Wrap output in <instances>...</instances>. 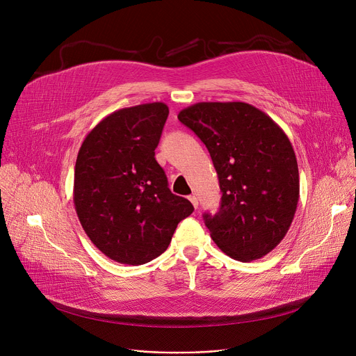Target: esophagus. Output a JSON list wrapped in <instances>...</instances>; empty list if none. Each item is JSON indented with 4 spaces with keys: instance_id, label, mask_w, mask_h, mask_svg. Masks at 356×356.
Segmentation results:
<instances>
[{
    "instance_id": "34e87169",
    "label": "esophagus",
    "mask_w": 356,
    "mask_h": 356,
    "mask_svg": "<svg viewBox=\"0 0 356 356\" xmlns=\"http://www.w3.org/2000/svg\"><path fill=\"white\" fill-rule=\"evenodd\" d=\"M188 200L191 201V204L194 209H198V198L195 195H188Z\"/></svg>"
}]
</instances>
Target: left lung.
<instances>
[{"label":"left lung","instance_id":"obj_1","mask_svg":"<svg viewBox=\"0 0 356 356\" xmlns=\"http://www.w3.org/2000/svg\"><path fill=\"white\" fill-rule=\"evenodd\" d=\"M179 121L210 152L222 191L217 214L202 216L213 241L232 259L250 262L286 236L298 202V168L283 129L246 103H197Z\"/></svg>","mask_w":356,"mask_h":356}]
</instances>
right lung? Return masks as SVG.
I'll list each match as a JSON object with an SVG mask.
<instances>
[{
    "label": "right lung",
    "mask_w": 356,
    "mask_h": 356,
    "mask_svg": "<svg viewBox=\"0 0 356 356\" xmlns=\"http://www.w3.org/2000/svg\"><path fill=\"white\" fill-rule=\"evenodd\" d=\"M168 115L163 103L118 110L88 132L79 150L76 213L91 242L115 262L136 266L158 258L194 211L170 191L155 159Z\"/></svg>",
    "instance_id": "right-lung-1"
}]
</instances>
